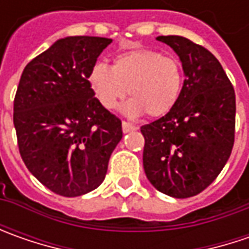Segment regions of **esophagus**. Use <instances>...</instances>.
<instances>
[{
    "label": "esophagus",
    "instance_id": "obj_1",
    "mask_svg": "<svg viewBox=\"0 0 249 249\" xmlns=\"http://www.w3.org/2000/svg\"><path fill=\"white\" fill-rule=\"evenodd\" d=\"M122 129H123V133H130V131H136L139 127L129 122H122Z\"/></svg>",
    "mask_w": 249,
    "mask_h": 249
}]
</instances>
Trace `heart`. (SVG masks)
Masks as SVG:
<instances>
[{"label": "heart", "mask_w": 249, "mask_h": 249, "mask_svg": "<svg viewBox=\"0 0 249 249\" xmlns=\"http://www.w3.org/2000/svg\"><path fill=\"white\" fill-rule=\"evenodd\" d=\"M89 84L105 109H115L129 94L123 110L130 116L147 113L157 118L176 105L183 76L176 59L154 50L120 53L113 65L95 62L89 72Z\"/></svg>", "instance_id": "obj_1"}]
</instances>
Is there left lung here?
<instances>
[{
    "label": "left lung",
    "mask_w": 249,
    "mask_h": 249,
    "mask_svg": "<svg viewBox=\"0 0 249 249\" xmlns=\"http://www.w3.org/2000/svg\"><path fill=\"white\" fill-rule=\"evenodd\" d=\"M178 55L184 83L165 116L141 126L149 183L173 198L199 194L225 167L234 144L235 94L215 55L180 36H159Z\"/></svg>",
    "instance_id": "1"
}]
</instances>
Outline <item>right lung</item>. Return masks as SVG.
<instances>
[{
    "label": "right lung",
    "instance_id": "1",
    "mask_svg": "<svg viewBox=\"0 0 249 249\" xmlns=\"http://www.w3.org/2000/svg\"><path fill=\"white\" fill-rule=\"evenodd\" d=\"M112 43L105 37L61 38L26 65L14 101V124L26 167L55 194L79 196L104 181L122 122L105 109L89 72Z\"/></svg>",
    "mask_w": 249,
    "mask_h": 249
}]
</instances>
